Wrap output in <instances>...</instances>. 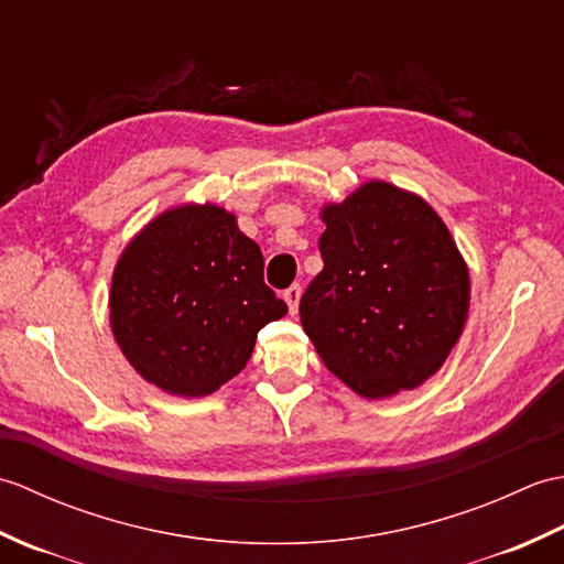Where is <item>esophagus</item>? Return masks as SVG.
I'll return each mask as SVG.
<instances>
[{
	"label": "esophagus",
	"mask_w": 564,
	"mask_h": 564,
	"mask_svg": "<svg viewBox=\"0 0 564 564\" xmlns=\"http://www.w3.org/2000/svg\"><path fill=\"white\" fill-rule=\"evenodd\" d=\"M301 293H303V289H301V283H293L291 289H285L283 291V297H285V303H289V310L291 313L295 315L297 313V303H301Z\"/></svg>",
	"instance_id": "esophagus-1"
}]
</instances>
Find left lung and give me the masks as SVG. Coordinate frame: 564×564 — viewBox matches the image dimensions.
I'll return each mask as SVG.
<instances>
[{"instance_id":"obj_1","label":"left lung","mask_w":564,"mask_h":564,"mask_svg":"<svg viewBox=\"0 0 564 564\" xmlns=\"http://www.w3.org/2000/svg\"><path fill=\"white\" fill-rule=\"evenodd\" d=\"M325 261L301 297L322 361L364 398H388L434 376L458 341L470 275L434 208L370 182L322 213Z\"/></svg>"}]
</instances>
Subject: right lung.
I'll list each match as a JSON object with an SVG mask.
<instances>
[{"label": "right lung", "instance_id": "obj_1", "mask_svg": "<svg viewBox=\"0 0 564 564\" xmlns=\"http://www.w3.org/2000/svg\"><path fill=\"white\" fill-rule=\"evenodd\" d=\"M289 307L263 283L257 242L235 215L182 206L123 251L111 283V327L138 373L164 392L203 398L235 378L261 327Z\"/></svg>", "mask_w": 564, "mask_h": 564}]
</instances>
